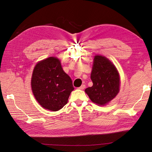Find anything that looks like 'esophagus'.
Segmentation results:
<instances>
[{"label": "esophagus", "mask_w": 152, "mask_h": 152, "mask_svg": "<svg viewBox=\"0 0 152 152\" xmlns=\"http://www.w3.org/2000/svg\"><path fill=\"white\" fill-rule=\"evenodd\" d=\"M86 87V86L84 85V84H83V85H82L80 87H78V89H80V90H83L84 88Z\"/></svg>", "instance_id": "34e87169"}]
</instances>
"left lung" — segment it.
I'll return each mask as SVG.
<instances>
[{"instance_id": "8db88e82", "label": "left lung", "mask_w": 152, "mask_h": 152, "mask_svg": "<svg viewBox=\"0 0 152 152\" xmlns=\"http://www.w3.org/2000/svg\"><path fill=\"white\" fill-rule=\"evenodd\" d=\"M91 79L93 85L85 89L93 103L100 106L108 103L117 95L120 89V77L116 67L108 58L94 56Z\"/></svg>"}]
</instances>
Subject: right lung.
I'll return each mask as SVG.
<instances>
[{
  "mask_svg": "<svg viewBox=\"0 0 152 152\" xmlns=\"http://www.w3.org/2000/svg\"><path fill=\"white\" fill-rule=\"evenodd\" d=\"M31 90L42 108L58 111L65 106L74 89L71 78L63 71L59 59L49 57L35 65L31 79Z\"/></svg>",
  "mask_w": 152,
  "mask_h": 152,
  "instance_id": "add662e5",
  "label": "right lung"
}]
</instances>
